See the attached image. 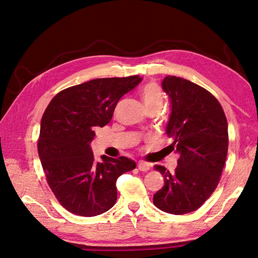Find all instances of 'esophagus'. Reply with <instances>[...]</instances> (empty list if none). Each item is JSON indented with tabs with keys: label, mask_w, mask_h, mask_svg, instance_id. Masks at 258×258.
Here are the masks:
<instances>
[{
	"label": "esophagus",
	"mask_w": 258,
	"mask_h": 258,
	"mask_svg": "<svg viewBox=\"0 0 258 258\" xmlns=\"http://www.w3.org/2000/svg\"><path fill=\"white\" fill-rule=\"evenodd\" d=\"M138 167H139V169H140L141 172H147L151 168V165H150L149 163H146L144 161H140L138 163Z\"/></svg>",
	"instance_id": "1"
}]
</instances>
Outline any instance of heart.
<instances>
[{"instance_id": "heart-1", "label": "heart", "mask_w": 258, "mask_h": 258, "mask_svg": "<svg viewBox=\"0 0 258 258\" xmlns=\"http://www.w3.org/2000/svg\"><path fill=\"white\" fill-rule=\"evenodd\" d=\"M142 101L144 103L145 108H162L164 96L160 87L154 83L145 85L141 92Z\"/></svg>"}]
</instances>
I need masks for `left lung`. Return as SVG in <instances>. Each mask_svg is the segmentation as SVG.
I'll return each mask as SVG.
<instances>
[{
    "instance_id": "8db88e82",
    "label": "left lung",
    "mask_w": 258,
    "mask_h": 258,
    "mask_svg": "<svg viewBox=\"0 0 258 258\" xmlns=\"http://www.w3.org/2000/svg\"><path fill=\"white\" fill-rule=\"evenodd\" d=\"M162 89L171 105L166 134L179 157L174 173L154 166L164 186L153 203L163 212L183 215L204 204L220 182L228 149L227 119L220 102L193 82L168 75Z\"/></svg>"
}]
</instances>
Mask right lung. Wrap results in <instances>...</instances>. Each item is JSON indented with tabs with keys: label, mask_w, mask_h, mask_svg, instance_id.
Listing matches in <instances>:
<instances>
[{
	"label": "right lung",
	"mask_w": 258,
	"mask_h": 258,
	"mask_svg": "<svg viewBox=\"0 0 258 258\" xmlns=\"http://www.w3.org/2000/svg\"><path fill=\"white\" fill-rule=\"evenodd\" d=\"M139 75L95 79L59 92L41 120L37 150L46 180L57 201L75 215L105 213L117 200L116 180L136 163L102 155L95 162L91 143L95 126L112 119L119 98L135 89Z\"/></svg>",
	"instance_id": "right-lung-1"
}]
</instances>
